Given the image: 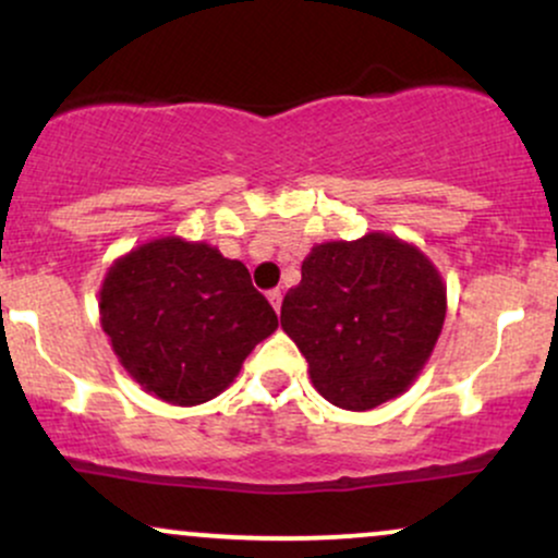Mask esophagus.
Instances as JSON below:
<instances>
[{
	"label": "esophagus",
	"mask_w": 558,
	"mask_h": 558,
	"mask_svg": "<svg viewBox=\"0 0 558 558\" xmlns=\"http://www.w3.org/2000/svg\"><path fill=\"white\" fill-rule=\"evenodd\" d=\"M267 299H270L272 310L280 312V304H283V293H280V288H272V291H267Z\"/></svg>",
	"instance_id": "34e87169"
}]
</instances>
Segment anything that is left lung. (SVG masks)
Masks as SVG:
<instances>
[{
    "label": "left lung",
    "mask_w": 558,
    "mask_h": 558,
    "mask_svg": "<svg viewBox=\"0 0 558 558\" xmlns=\"http://www.w3.org/2000/svg\"><path fill=\"white\" fill-rule=\"evenodd\" d=\"M446 319V283L433 259L393 233L315 243L280 325L332 407L367 412L412 388Z\"/></svg>",
    "instance_id": "1"
}]
</instances>
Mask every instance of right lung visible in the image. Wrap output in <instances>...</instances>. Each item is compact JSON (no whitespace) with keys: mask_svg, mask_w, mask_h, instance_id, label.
<instances>
[{"mask_svg":"<svg viewBox=\"0 0 558 558\" xmlns=\"http://www.w3.org/2000/svg\"><path fill=\"white\" fill-rule=\"evenodd\" d=\"M99 323L141 390L196 407L235 380L278 315L252 286L246 265L220 248L159 235L107 267Z\"/></svg>","mask_w":558,"mask_h":558,"instance_id":"add662e5","label":"right lung"}]
</instances>
